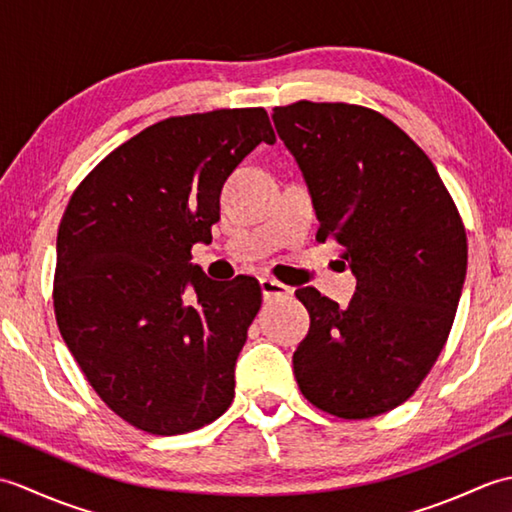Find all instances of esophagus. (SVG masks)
I'll return each instance as SVG.
<instances>
[{
	"instance_id": "esophagus-1",
	"label": "esophagus",
	"mask_w": 512,
	"mask_h": 512,
	"mask_svg": "<svg viewBox=\"0 0 512 512\" xmlns=\"http://www.w3.org/2000/svg\"><path fill=\"white\" fill-rule=\"evenodd\" d=\"M259 286H262V292H264L266 299H270V297H286V295H290V292H292L290 286L281 284V281H277L273 277H262V279H259Z\"/></svg>"
}]
</instances>
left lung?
Instances as JSON below:
<instances>
[{
    "mask_svg": "<svg viewBox=\"0 0 512 512\" xmlns=\"http://www.w3.org/2000/svg\"><path fill=\"white\" fill-rule=\"evenodd\" d=\"M319 217L356 275L345 310L295 295L310 332L292 356L303 398L343 420L396 409L436 365L466 275V231L429 156L387 116L352 103L275 107Z\"/></svg>",
    "mask_w": 512,
    "mask_h": 512,
    "instance_id": "1",
    "label": "left lung"
}]
</instances>
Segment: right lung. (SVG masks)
<instances>
[{
  "label": "right lung",
  "instance_id": "add662e5",
  "mask_svg": "<svg viewBox=\"0 0 512 512\" xmlns=\"http://www.w3.org/2000/svg\"><path fill=\"white\" fill-rule=\"evenodd\" d=\"M259 143H275L264 107L165 118L107 154L61 217L59 332L99 398L140 431L178 436L231 407L262 288L211 281L189 259L220 220L224 180Z\"/></svg>",
  "mask_w": 512,
  "mask_h": 512
}]
</instances>
